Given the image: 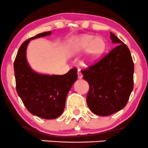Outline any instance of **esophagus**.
I'll list each match as a JSON object with an SVG mask.
<instances>
[{
    "instance_id": "esophagus-1",
    "label": "esophagus",
    "mask_w": 148,
    "mask_h": 148,
    "mask_svg": "<svg viewBox=\"0 0 148 148\" xmlns=\"http://www.w3.org/2000/svg\"><path fill=\"white\" fill-rule=\"evenodd\" d=\"M77 76H78V78L79 79H82V77H83L82 74V73L80 72V71H79L78 73H77Z\"/></svg>"
}]
</instances>
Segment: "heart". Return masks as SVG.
Instances as JSON below:
<instances>
[{
	"label": "heart",
	"instance_id": "obj_1",
	"mask_svg": "<svg viewBox=\"0 0 148 148\" xmlns=\"http://www.w3.org/2000/svg\"><path fill=\"white\" fill-rule=\"evenodd\" d=\"M106 49V43L102 37L82 35L77 38L71 48L72 53H79L85 50L83 62L89 64L102 56Z\"/></svg>",
	"mask_w": 148,
	"mask_h": 148
}]
</instances>
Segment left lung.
Returning <instances> with one entry per match:
<instances>
[{"label": "left lung", "instance_id": "1", "mask_svg": "<svg viewBox=\"0 0 148 148\" xmlns=\"http://www.w3.org/2000/svg\"><path fill=\"white\" fill-rule=\"evenodd\" d=\"M115 47L95 64L82 71L89 85L86 103L97 115L108 116L126 106L133 89L134 64L128 47L110 32Z\"/></svg>", "mask_w": 148, "mask_h": 148}]
</instances>
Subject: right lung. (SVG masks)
<instances>
[{"instance_id":"add662e5","label":"right lung","mask_w":148,"mask_h":148,"mask_svg":"<svg viewBox=\"0 0 148 148\" xmlns=\"http://www.w3.org/2000/svg\"><path fill=\"white\" fill-rule=\"evenodd\" d=\"M51 34V31L41 33L24 41L14 62L18 95L31 114L46 120L57 118L63 113L67 95L77 79L75 68L64 75H49L36 72L30 66L26 59L29 42Z\"/></svg>"}]
</instances>
